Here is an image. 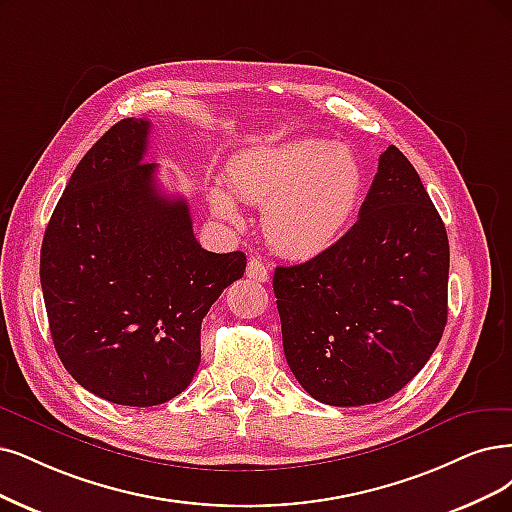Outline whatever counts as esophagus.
I'll return each mask as SVG.
<instances>
[{
  "mask_svg": "<svg viewBox=\"0 0 512 512\" xmlns=\"http://www.w3.org/2000/svg\"><path fill=\"white\" fill-rule=\"evenodd\" d=\"M246 276H249V278L255 280V282H268V278H270V266H268V263H263L261 259L253 257V259L249 261V266H246Z\"/></svg>",
  "mask_w": 512,
  "mask_h": 512,
  "instance_id": "esophagus-1",
  "label": "esophagus"
}]
</instances>
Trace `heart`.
<instances>
[{"mask_svg": "<svg viewBox=\"0 0 512 512\" xmlns=\"http://www.w3.org/2000/svg\"><path fill=\"white\" fill-rule=\"evenodd\" d=\"M225 183L236 198L263 206V232L278 253L304 259L344 234L365 170L348 145L306 137L240 151L227 162ZM211 204L217 217L240 219L225 189H213Z\"/></svg>", "mask_w": 512, "mask_h": 512, "instance_id": "b5f03b06", "label": "heart"}]
</instances>
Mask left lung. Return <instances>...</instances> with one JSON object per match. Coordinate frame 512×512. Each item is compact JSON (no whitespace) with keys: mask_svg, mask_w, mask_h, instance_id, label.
I'll return each instance as SVG.
<instances>
[{"mask_svg":"<svg viewBox=\"0 0 512 512\" xmlns=\"http://www.w3.org/2000/svg\"><path fill=\"white\" fill-rule=\"evenodd\" d=\"M447 278L443 219L411 162L390 145L350 230L310 261L274 272L295 380L333 407L390 399L441 342Z\"/></svg>","mask_w":512,"mask_h":512,"instance_id":"1","label":"left lung"}]
</instances>
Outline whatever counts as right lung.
Returning <instances> with one entry per match:
<instances>
[{
	"label": "right lung",
	"instance_id": "add662e5",
	"mask_svg": "<svg viewBox=\"0 0 512 512\" xmlns=\"http://www.w3.org/2000/svg\"><path fill=\"white\" fill-rule=\"evenodd\" d=\"M151 122L113 124L75 166L46 227L40 280L71 377L101 399L162 405L200 365L202 318L242 278V251H204L187 200L143 162Z\"/></svg>",
	"mask_w": 512,
	"mask_h": 512
}]
</instances>
